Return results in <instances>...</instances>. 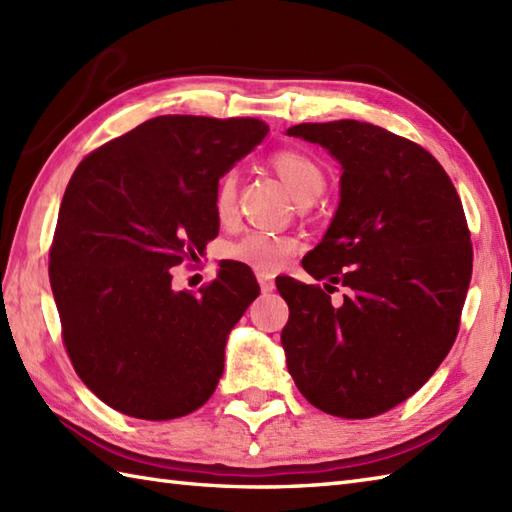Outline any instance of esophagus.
I'll list each match as a JSON object with an SVG mask.
<instances>
[{"label":"esophagus","mask_w":512,"mask_h":512,"mask_svg":"<svg viewBox=\"0 0 512 512\" xmlns=\"http://www.w3.org/2000/svg\"><path fill=\"white\" fill-rule=\"evenodd\" d=\"M257 279H259V286H262L264 295H268V292L275 290V279L270 273H257Z\"/></svg>","instance_id":"esophagus-1"}]
</instances>
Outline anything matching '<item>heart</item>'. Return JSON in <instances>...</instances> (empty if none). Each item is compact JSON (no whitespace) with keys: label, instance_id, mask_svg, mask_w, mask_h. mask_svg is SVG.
<instances>
[{"label":"heart","instance_id":"1","mask_svg":"<svg viewBox=\"0 0 512 512\" xmlns=\"http://www.w3.org/2000/svg\"><path fill=\"white\" fill-rule=\"evenodd\" d=\"M268 165L275 169L277 176L286 182L297 200L310 202L325 189V169L312 154L303 149H279L268 158ZM237 202V178L235 173H226L217 182L213 195V211L222 224L235 220ZM299 237L286 233L250 231L226 246V257L259 270V273H275L284 266L290 255L299 250Z\"/></svg>","mask_w":512,"mask_h":512}]
</instances>
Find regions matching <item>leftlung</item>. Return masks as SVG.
<instances>
[{
    "label": "left lung",
    "instance_id": "8db88e82",
    "mask_svg": "<svg viewBox=\"0 0 512 512\" xmlns=\"http://www.w3.org/2000/svg\"><path fill=\"white\" fill-rule=\"evenodd\" d=\"M288 134L343 167L339 211L301 262L328 284L277 279L288 372L330 416L374 418L416 394L458 336L473 273L462 200L427 149L378 125L301 123ZM334 283L348 288L341 307Z\"/></svg>",
    "mask_w": 512,
    "mask_h": 512
}]
</instances>
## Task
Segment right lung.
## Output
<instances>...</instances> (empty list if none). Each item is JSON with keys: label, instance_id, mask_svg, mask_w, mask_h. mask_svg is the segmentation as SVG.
I'll use <instances>...</instances> for the list:
<instances>
[{"label": "right lung", "instance_id": "1", "mask_svg": "<svg viewBox=\"0 0 512 512\" xmlns=\"http://www.w3.org/2000/svg\"><path fill=\"white\" fill-rule=\"evenodd\" d=\"M266 134L259 118L156 116L72 173L50 286L74 372L125 416L182 418L222 378L226 336L259 295L253 270L220 264L198 295L171 290L169 270L220 233L217 182Z\"/></svg>", "mask_w": 512, "mask_h": 512}]
</instances>
